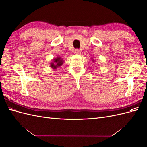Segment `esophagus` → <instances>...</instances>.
<instances>
[{"mask_svg":"<svg viewBox=\"0 0 147 147\" xmlns=\"http://www.w3.org/2000/svg\"><path fill=\"white\" fill-rule=\"evenodd\" d=\"M75 53H76V54H80V51L79 50H78V49H77V50H75Z\"/></svg>","mask_w":147,"mask_h":147,"instance_id":"esophagus-1","label":"esophagus"}]
</instances>
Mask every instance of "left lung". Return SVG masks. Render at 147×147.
Wrapping results in <instances>:
<instances>
[{
    "label": "left lung",
    "mask_w": 147,
    "mask_h": 147,
    "mask_svg": "<svg viewBox=\"0 0 147 147\" xmlns=\"http://www.w3.org/2000/svg\"><path fill=\"white\" fill-rule=\"evenodd\" d=\"M91 59L92 60V62H94H94H95V61L94 60V59H93V58H92V57H91Z\"/></svg>",
    "instance_id": "8db88e82"
}]
</instances>
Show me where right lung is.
<instances>
[{
  "label": "right lung",
  "mask_w": 147,
  "mask_h": 147,
  "mask_svg": "<svg viewBox=\"0 0 147 147\" xmlns=\"http://www.w3.org/2000/svg\"><path fill=\"white\" fill-rule=\"evenodd\" d=\"M64 60L63 58H61L60 56H57L56 58H54L53 59L52 62L50 63V67L52 68L53 70H56L57 68H58L59 67L61 66L64 64Z\"/></svg>",
  "instance_id": "1"
}]
</instances>
